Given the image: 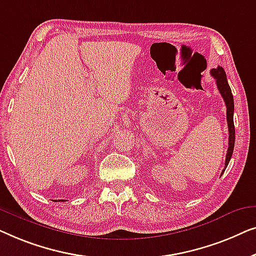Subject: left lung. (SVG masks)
<instances>
[{"label":"left lung","mask_w":256,"mask_h":256,"mask_svg":"<svg viewBox=\"0 0 256 256\" xmlns=\"http://www.w3.org/2000/svg\"><path fill=\"white\" fill-rule=\"evenodd\" d=\"M211 75L216 78V84H217L218 90L220 92L224 102L226 104V120H228V154H226L225 159V168L222 172H225L226 167L231 160V156L234 150V140H236V130H234V122H233V112H234V102H233V95L230 88L228 78H226V73L224 68L218 66L217 68H212Z\"/></svg>","instance_id":"obj_1"}]
</instances>
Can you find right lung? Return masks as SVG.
<instances>
[{"label":"right lung","instance_id":"right-lung-1","mask_svg":"<svg viewBox=\"0 0 256 256\" xmlns=\"http://www.w3.org/2000/svg\"><path fill=\"white\" fill-rule=\"evenodd\" d=\"M56 202H58V200H56Z\"/></svg>","mask_w":256,"mask_h":256}]
</instances>
